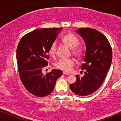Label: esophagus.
Here are the masks:
<instances>
[{"mask_svg": "<svg viewBox=\"0 0 121 121\" xmlns=\"http://www.w3.org/2000/svg\"><path fill=\"white\" fill-rule=\"evenodd\" d=\"M63 74H64V75H69V73H67V72H63Z\"/></svg>", "mask_w": 121, "mask_h": 121, "instance_id": "1", "label": "esophagus"}]
</instances>
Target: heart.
I'll return each instance as SVG.
<instances>
[{"label": "heart", "mask_w": 121, "mask_h": 121, "mask_svg": "<svg viewBox=\"0 0 121 121\" xmlns=\"http://www.w3.org/2000/svg\"><path fill=\"white\" fill-rule=\"evenodd\" d=\"M63 42L67 46L72 49V53L77 57H81L83 53V50L81 47L76 48L79 43V39L75 35L72 34H68L65 35L62 39ZM57 50V43L53 42L48 49V54L51 57H54ZM74 65V61L73 59H61L56 63V67L64 72H69L72 70Z\"/></svg>", "instance_id": "1"}]
</instances>
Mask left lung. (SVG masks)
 I'll use <instances>...</instances> for the list:
<instances>
[{
  "instance_id": "obj_1",
  "label": "left lung",
  "mask_w": 121,
  "mask_h": 121,
  "mask_svg": "<svg viewBox=\"0 0 121 121\" xmlns=\"http://www.w3.org/2000/svg\"><path fill=\"white\" fill-rule=\"evenodd\" d=\"M86 45L84 77L77 75V80L70 85L72 92L79 96H87L95 92L103 83L110 68L112 59L111 45L102 33L91 28H82L75 31Z\"/></svg>"
}]
</instances>
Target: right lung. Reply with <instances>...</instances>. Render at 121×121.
Segmentation results:
<instances>
[{"label":"right lung","mask_w":121,"mask_h":121,"mask_svg":"<svg viewBox=\"0 0 121 121\" xmlns=\"http://www.w3.org/2000/svg\"><path fill=\"white\" fill-rule=\"evenodd\" d=\"M62 28L36 29L26 34L20 41L16 49L19 75L28 91L37 97L52 92L56 81L62 75L60 70L52 69L44 75L43 68L48 65V52Z\"/></svg>","instance_id":"add662e5"}]
</instances>
